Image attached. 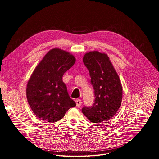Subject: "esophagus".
<instances>
[{"label":"esophagus","mask_w":159,"mask_h":159,"mask_svg":"<svg viewBox=\"0 0 159 159\" xmlns=\"http://www.w3.org/2000/svg\"><path fill=\"white\" fill-rule=\"evenodd\" d=\"M75 102H76V106L77 107H80L81 106V104H82V101L79 99H77L75 100Z\"/></svg>","instance_id":"obj_1"}]
</instances>
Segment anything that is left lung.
I'll list each match as a JSON object with an SVG mask.
<instances>
[{
    "mask_svg": "<svg viewBox=\"0 0 159 159\" xmlns=\"http://www.w3.org/2000/svg\"><path fill=\"white\" fill-rule=\"evenodd\" d=\"M83 62L89 72L95 99L91 106H84L82 112L93 123L106 122L121 106L123 89L119 76L104 53H87Z\"/></svg>",
    "mask_w": 159,
    "mask_h": 159,
    "instance_id": "8db88e82",
    "label": "left lung"
}]
</instances>
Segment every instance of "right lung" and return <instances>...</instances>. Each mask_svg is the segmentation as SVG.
Returning a JSON list of instances; mask_svg holds the SVG:
<instances>
[{
    "label": "right lung",
    "mask_w": 159,
    "mask_h": 159,
    "mask_svg": "<svg viewBox=\"0 0 159 159\" xmlns=\"http://www.w3.org/2000/svg\"><path fill=\"white\" fill-rule=\"evenodd\" d=\"M75 61L72 55L54 48L34 70L27 85L26 95L31 110L40 120L57 122L70 108L76 106L62 80L63 74Z\"/></svg>",
    "instance_id": "add662e5"
}]
</instances>
